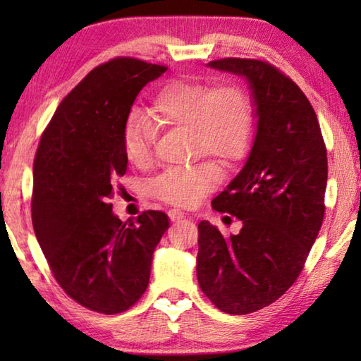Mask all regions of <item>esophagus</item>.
<instances>
[{
    "label": "esophagus",
    "instance_id": "obj_1",
    "mask_svg": "<svg viewBox=\"0 0 361 361\" xmlns=\"http://www.w3.org/2000/svg\"><path fill=\"white\" fill-rule=\"evenodd\" d=\"M169 218L172 219L173 223H176V221H180V219H183L185 218V213H183L181 210H176V209H172V210H169Z\"/></svg>",
    "mask_w": 361,
    "mask_h": 361
}]
</instances>
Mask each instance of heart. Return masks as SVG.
I'll use <instances>...</instances> for the list:
<instances>
[{
    "label": "heart",
    "instance_id": "obj_1",
    "mask_svg": "<svg viewBox=\"0 0 361 361\" xmlns=\"http://www.w3.org/2000/svg\"><path fill=\"white\" fill-rule=\"evenodd\" d=\"M151 119L162 127H186L194 154L209 156L223 166L245 154L253 135V106L247 89L239 82L212 87L200 81H172L159 90ZM154 127L142 114H132L122 130V152L137 169H146L152 159ZM218 169L213 164L173 167L152 185L161 200L192 207L215 188Z\"/></svg>",
    "mask_w": 361,
    "mask_h": 361
}]
</instances>
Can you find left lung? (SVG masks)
<instances>
[{
    "label": "left lung",
    "mask_w": 361,
    "mask_h": 361,
    "mask_svg": "<svg viewBox=\"0 0 361 361\" xmlns=\"http://www.w3.org/2000/svg\"><path fill=\"white\" fill-rule=\"evenodd\" d=\"M207 66L247 79L258 119L245 166L212 200L242 229L226 239L200 221L195 267L219 310L245 315L277 301L302 271L325 215L326 148L307 97L276 66L252 59Z\"/></svg>",
    "instance_id": "left-lung-1"
}]
</instances>
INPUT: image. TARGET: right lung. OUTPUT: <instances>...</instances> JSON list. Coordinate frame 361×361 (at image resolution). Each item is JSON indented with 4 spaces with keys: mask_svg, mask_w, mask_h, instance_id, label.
Wrapping results in <instances>:
<instances>
[{
    "mask_svg": "<svg viewBox=\"0 0 361 361\" xmlns=\"http://www.w3.org/2000/svg\"><path fill=\"white\" fill-rule=\"evenodd\" d=\"M166 71L130 57L97 66L60 103L35 156L36 239L66 295L100 314L124 312L142 298L169 229L164 212L127 224L108 202L127 170L121 138L133 102Z\"/></svg>",
    "mask_w": 361,
    "mask_h": 361,
    "instance_id": "obj_1",
    "label": "right lung"
}]
</instances>
